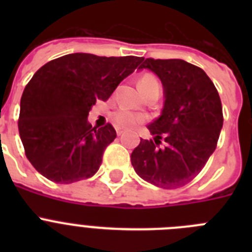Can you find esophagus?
<instances>
[{"mask_svg":"<svg viewBox=\"0 0 252 252\" xmlns=\"http://www.w3.org/2000/svg\"><path fill=\"white\" fill-rule=\"evenodd\" d=\"M116 132H117V135H119V136H121L122 133H124V130H121V128H117V130H116Z\"/></svg>","mask_w":252,"mask_h":252,"instance_id":"34e87169","label":"esophagus"}]
</instances>
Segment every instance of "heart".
<instances>
[{
	"mask_svg": "<svg viewBox=\"0 0 252 252\" xmlns=\"http://www.w3.org/2000/svg\"><path fill=\"white\" fill-rule=\"evenodd\" d=\"M139 88L141 90L142 93L149 92L154 88H159L160 84L158 79L151 74H144L139 81ZM146 121V116L142 113L132 112V111L127 110V108H121L113 115V122L117 127L120 128H132L137 125L142 124Z\"/></svg>",
	"mask_w": 252,
	"mask_h": 252,
	"instance_id": "heart-1",
	"label": "heart"
}]
</instances>
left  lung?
I'll use <instances>...</instances> for the list:
<instances>
[{
    "instance_id": "obj_1",
    "label": "left lung",
    "mask_w": 252,
    "mask_h": 252,
    "mask_svg": "<svg viewBox=\"0 0 252 252\" xmlns=\"http://www.w3.org/2000/svg\"><path fill=\"white\" fill-rule=\"evenodd\" d=\"M164 87V108L131 154L140 178L164 189L186 186L204 168L223 125L221 98L203 69L182 59L144 60ZM164 147H160L161 140Z\"/></svg>"
}]
</instances>
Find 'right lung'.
<instances>
[{"mask_svg":"<svg viewBox=\"0 0 252 252\" xmlns=\"http://www.w3.org/2000/svg\"><path fill=\"white\" fill-rule=\"evenodd\" d=\"M144 58L74 53L50 60L32 75L20 102L19 132L40 174L60 184L91 178L116 139L111 124L88 122L95 101H107Z\"/></svg>","mask_w":252,"mask_h":252,"instance_id":"right-lung-1","label":"right lung"}]
</instances>
